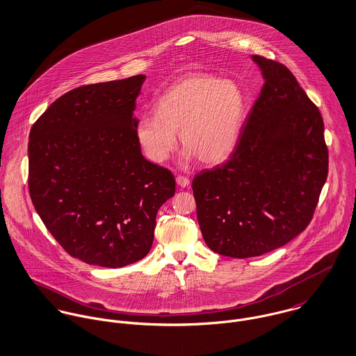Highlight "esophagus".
<instances>
[{"label": "esophagus", "mask_w": 356, "mask_h": 356, "mask_svg": "<svg viewBox=\"0 0 356 356\" xmlns=\"http://www.w3.org/2000/svg\"><path fill=\"white\" fill-rule=\"evenodd\" d=\"M175 181H177V185H178V186H181V188H186V186H189V182H191L186 177H182V175H178V177L175 178Z\"/></svg>", "instance_id": "34e87169"}]
</instances>
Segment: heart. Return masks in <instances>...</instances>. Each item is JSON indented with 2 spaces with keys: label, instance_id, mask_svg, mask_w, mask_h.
<instances>
[{
  "label": "heart",
  "instance_id": "b5f03b06",
  "mask_svg": "<svg viewBox=\"0 0 356 356\" xmlns=\"http://www.w3.org/2000/svg\"><path fill=\"white\" fill-rule=\"evenodd\" d=\"M245 113L247 100L236 82L193 74L161 96L156 113L141 118L137 140L145 157L161 164L175 151L179 133L186 163L199 157L204 164H218L236 149Z\"/></svg>",
  "mask_w": 356,
  "mask_h": 356
}]
</instances>
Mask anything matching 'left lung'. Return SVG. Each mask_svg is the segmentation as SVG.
Here are the masks:
<instances>
[{
	"label": "left lung",
	"mask_w": 356,
	"mask_h": 356,
	"mask_svg": "<svg viewBox=\"0 0 356 356\" xmlns=\"http://www.w3.org/2000/svg\"><path fill=\"white\" fill-rule=\"evenodd\" d=\"M264 85L222 165L192 184L208 248L236 259L267 254L309 223L327 177L323 120L282 64L252 56Z\"/></svg>",
	"instance_id": "left-lung-1"
}]
</instances>
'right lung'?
<instances>
[{
    "mask_svg": "<svg viewBox=\"0 0 356 356\" xmlns=\"http://www.w3.org/2000/svg\"><path fill=\"white\" fill-rule=\"evenodd\" d=\"M145 75L74 89L33 124L29 191L56 241L88 264L123 267L152 248L174 175L148 161L136 102Z\"/></svg>",
    "mask_w": 356,
    "mask_h": 356,
    "instance_id": "1",
    "label": "right lung"
}]
</instances>
